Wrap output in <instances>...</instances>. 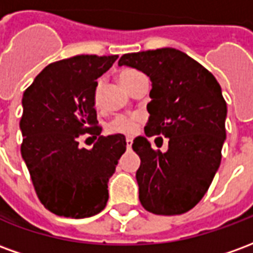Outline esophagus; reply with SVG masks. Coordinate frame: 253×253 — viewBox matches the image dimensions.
Listing matches in <instances>:
<instances>
[{"instance_id": "34e87169", "label": "esophagus", "mask_w": 253, "mask_h": 253, "mask_svg": "<svg viewBox=\"0 0 253 253\" xmlns=\"http://www.w3.org/2000/svg\"><path fill=\"white\" fill-rule=\"evenodd\" d=\"M131 145H132V139H131V138H127V139H126V148L130 149V148H131Z\"/></svg>"}]
</instances>
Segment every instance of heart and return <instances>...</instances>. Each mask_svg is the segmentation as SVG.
<instances>
[{"label":"heart","instance_id":"1","mask_svg":"<svg viewBox=\"0 0 253 253\" xmlns=\"http://www.w3.org/2000/svg\"><path fill=\"white\" fill-rule=\"evenodd\" d=\"M141 73L134 69H125L119 73V81L128 90L134 80L139 76ZM99 90H100V83L96 85L94 89V101H99ZM138 119L135 116H126V115H118L115 116L108 125V131L114 132V134H123V135H132L137 131Z\"/></svg>","mask_w":253,"mask_h":253}]
</instances>
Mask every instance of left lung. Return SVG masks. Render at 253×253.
Listing matches in <instances>:
<instances>
[{
    "instance_id": "left-lung-1",
    "label": "left lung",
    "mask_w": 253,
    "mask_h": 253,
    "mask_svg": "<svg viewBox=\"0 0 253 253\" xmlns=\"http://www.w3.org/2000/svg\"><path fill=\"white\" fill-rule=\"evenodd\" d=\"M118 65L150 78L145 134L169 139L165 153L145 137L132 142L141 159L135 175L139 202L157 215L187 212L206 194L221 164L228 112L221 86L201 63L169 47L125 54Z\"/></svg>"
}]
</instances>
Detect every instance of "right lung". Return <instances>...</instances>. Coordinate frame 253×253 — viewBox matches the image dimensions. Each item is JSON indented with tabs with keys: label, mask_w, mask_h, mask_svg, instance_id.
<instances>
[{
	"label": "right lung",
	"mask_w": 253,
	"mask_h": 253,
	"mask_svg": "<svg viewBox=\"0 0 253 253\" xmlns=\"http://www.w3.org/2000/svg\"><path fill=\"white\" fill-rule=\"evenodd\" d=\"M118 55H76L50 63L23 94L21 156L42 205L57 215H96L108 201V180L126 152L123 134L103 137L94 89ZM99 137L92 149L81 137Z\"/></svg>",
	"instance_id": "add662e5"
}]
</instances>
